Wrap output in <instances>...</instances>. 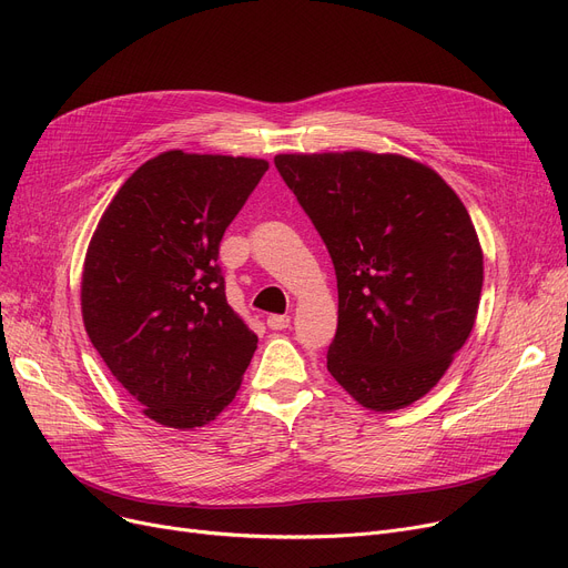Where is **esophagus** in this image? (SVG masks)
Instances as JSON below:
<instances>
[{
	"mask_svg": "<svg viewBox=\"0 0 568 568\" xmlns=\"http://www.w3.org/2000/svg\"><path fill=\"white\" fill-rule=\"evenodd\" d=\"M266 326H268V329H274V332L287 329V326H290V315H268L266 317Z\"/></svg>",
	"mask_w": 568,
	"mask_h": 568,
	"instance_id": "34e87169",
	"label": "esophagus"
}]
</instances>
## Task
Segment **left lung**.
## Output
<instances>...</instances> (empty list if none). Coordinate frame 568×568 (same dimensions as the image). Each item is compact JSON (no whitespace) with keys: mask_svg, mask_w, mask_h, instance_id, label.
Returning a JSON list of instances; mask_svg holds the SVG:
<instances>
[{"mask_svg":"<svg viewBox=\"0 0 568 568\" xmlns=\"http://www.w3.org/2000/svg\"><path fill=\"white\" fill-rule=\"evenodd\" d=\"M274 163L336 268L326 368L368 409L419 400L479 311L484 253L465 204L435 170L398 154H281Z\"/></svg>","mask_w":568,"mask_h":568,"instance_id":"8db88e82","label":"left lung"}]
</instances>
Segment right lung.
<instances>
[{
	"mask_svg": "<svg viewBox=\"0 0 568 568\" xmlns=\"http://www.w3.org/2000/svg\"><path fill=\"white\" fill-rule=\"evenodd\" d=\"M268 163L174 149L116 191L87 248L82 320L114 379L168 428L227 407L257 336L227 300L219 248Z\"/></svg>",
	"mask_w": 568,
	"mask_h": 568,
	"instance_id": "obj_1",
	"label": "right lung"
}]
</instances>
